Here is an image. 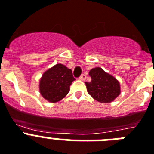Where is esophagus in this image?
I'll use <instances>...</instances> for the list:
<instances>
[{
  "instance_id": "esophagus-1",
  "label": "esophagus",
  "mask_w": 154,
  "mask_h": 154,
  "mask_svg": "<svg viewBox=\"0 0 154 154\" xmlns=\"http://www.w3.org/2000/svg\"><path fill=\"white\" fill-rule=\"evenodd\" d=\"M79 79H81V80H82V81H85V80L86 79V75L82 74V75L80 76Z\"/></svg>"
}]
</instances>
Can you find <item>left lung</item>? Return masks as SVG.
<instances>
[{"mask_svg": "<svg viewBox=\"0 0 154 154\" xmlns=\"http://www.w3.org/2000/svg\"><path fill=\"white\" fill-rule=\"evenodd\" d=\"M89 75L91 77V82L85 83L89 94L97 101L105 103H111L120 95V82L101 68H92Z\"/></svg>", "mask_w": 154, "mask_h": 154, "instance_id": "8db88e82", "label": "left lung"}]
</instances>
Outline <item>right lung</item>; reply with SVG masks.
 <instances>
[{
  "label": "right lung",
  "mask_w": 154,
  "mask_h": 154,
  "mask_svg": "<svg viewBox=\"0 0 154 154\" xmlns=\"http://www.w3.org/2000/svg\"><path fill=\"white\" fill-rule=\"evenodd\" d=\"M74 80L71 69L64 64H55L42 75L39 79V93L50 103H57L68 94Z\"/></svg>",
  "instance_id": "1"
}]
</instances>
